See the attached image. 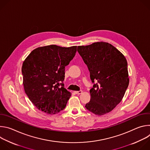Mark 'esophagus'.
I'll list each match as a JSON object with an SVG mask.
<instances>
[{
    "label": "esophagus",
    "mask_w": 150,
    "mask_h": 150,
    "mask_svg": "<svg viewBox=\"0 0 150 150\" xmlns=\"http://www.w3.org/2000/svg\"><path fill=\"white\" fill-rule=\"evenodd\" d=\"M75 94H76L79 95V94H82V91H75Z\"/></svg>",
    "instance_id": "1"
}]
</instances>
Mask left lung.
<instances>
[{
  "label": "left lung",
  "instance_id": "left-lung-1",
  "mask_svg": "<svg viewBox=\"0 0 150 150\" xmlns=\"http://www.w3.org/2000/svg\"><path fill=\"white\" fill-rule=\"evenodd\" d=\"M77 50L88 67L92 82H97L90 91L91 99L85 108L98 116L108 113L122 101L129 85L127 60L106 42L79 46Z\"/></svg>",
  "mask_w": 150,
  "mask_h": 150
}]
</instances>
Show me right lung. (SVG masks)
<instances>
[{
	"label": "right lung",
	"instance_id": "right-lung-1",
	"mask_svg": "<svg viewBox=\"0 0 150 150\" xmlns=\"http://www.w3.org/2000/svg\"><path fill=\"white\" fill-rule=\"evenodd\" d=\"M76 47H40L33 50L24 61V91L39 110L54 115L65 108L71 93L64 88L65 69L74 57Z\"/></svg>",
	"mask_w": 150,
	"mask_h": 150
}]
</instances>
